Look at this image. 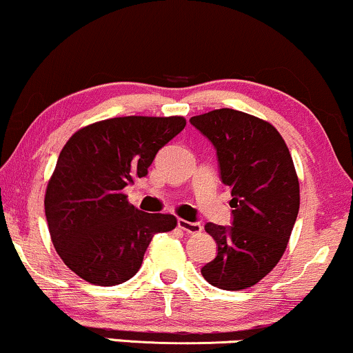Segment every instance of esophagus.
Instances as JSON below:
<instances>
[{
    "label": "esophagus",
    "instance_id": "esophagus-1",
    "mask_svg": "<svg viewBox=\"0 0 353 353\" xmlns=\"http://www.w3.org/2000/svg\"><path fill=\"white\" fill-rule=\"evenodd\" d=\"M178 228H180V230H183L185 233H190V234H196L203 230L200 221H186V219H178Z\"/></svg>",
    "mask_w": 353,
    "mask_h": 353
}]
</instances>
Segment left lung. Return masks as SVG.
Wrapping results in <instances>:
<instances>
[{
  "label": "left lung",
  "mask_w": 353,
  "mask_h": 353,
  "mask_svg": "<svg viewBox=\"0 0 353 353\" xmlns=\"http://www.w3.org/2000/svg\"><path fill=\"white\" fill-rule=\"evenodd\" d=\"M216 150L219 178L231 188V226L206 223L216 258L201 268L211 285L241 291L283 258L299 213V181L289 148L271 123L218 109L190 119Z\"/></svg>",
  "instance_id": "1"
}]
</instances>
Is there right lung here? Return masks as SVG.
I'll return each mask as SVG.
<instances>
[{
    "label": "right lung",
    "instance_id": "right-lung-1",
    "mask_svg": "<svg viewBox=\"0 0 353 353\" xmlns=\"http://www.w3.org/2000/svg\"><path fill=\"white\" fill-rule=\"evenodd\" d=\"M185 125L183 117H117L81 128L64 145L46 190V219L57 254L87 283H125L153 234L176 226L173 214L137 210L123 188L148 175Z\"/></svg>",
    "mask_w": 353,
    "mask_h": 353
}]
</instances>
